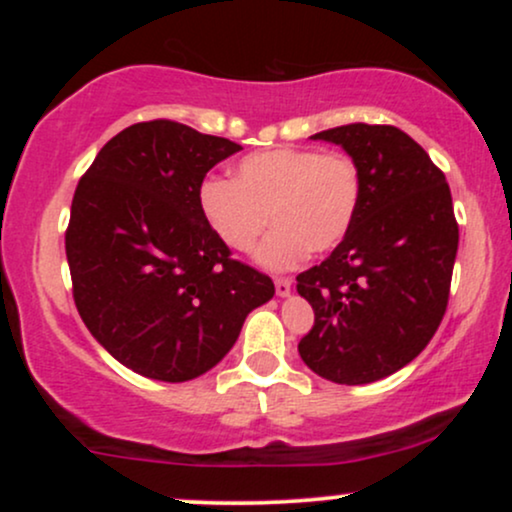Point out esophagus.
<instances>
[{
	"label": "esophagus",
	"instance_id": "obj_1",
	"mask_svg": "<svg viewBox=\"0 0 512 512\" xmlns=\"http://www.w3.org/2000/svg\"><path fill=\"white\" fill-rule=\"evenodd\" d=\"M274 286H276V296L286 298L291 293V289H293V281L286 279V276H279V279L274 281Z\"/></svg>",
	"mask_w": 512,
	"mask_h": 512
}]
</instances>
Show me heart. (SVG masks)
I'll use <instances>...</instances> for the list:
<instances>
[{"mask_svg":"<svg viewBox=\"0 0 512 512\" xmlns=\"http://www.w3.org/2000/svg\"><path fill=\"white\" fill-rule=\"evenodd\" d=\"M363 180L351 156L315 149H269L240 158L233 180L211 178L199 211L216 238L236 252L257 250L267 269H291L308 252L327 255L344 243L361 207Z\"/></svg>","mask_w":512,"mask_h":512,"instance_id":"1","label":"heart"}]
</instances>
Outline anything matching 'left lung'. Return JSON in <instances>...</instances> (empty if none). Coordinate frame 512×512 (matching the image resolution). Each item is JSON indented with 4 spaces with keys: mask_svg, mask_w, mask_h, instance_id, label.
Returning a JSON list of instances; mask_svg holds the SVG:
<instances>
[{
    "mask_svg": "<svg viewBox=\"0 0 512 512\" xmlns=\"http://www.w3.org/2000/svg\"><path fill=\"white\" fill-rule=\"evenodd\" d=\"M339 144L361 170L351 233L325 262L298 274L315 325L298 344L313 373L366 385L414 361L448 308L460 228L443 170L392 125L313 134Z\"/></svg>",
    "mask_w": 512,
    "mask_h": 512,
    "instance_id": "1",
    "label": "left lung"
}]
</instances>
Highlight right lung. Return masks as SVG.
<instances>
[{"mask_svg":"<svg viewBox=\"0 0 512 512\" xmlns=\"http://www.w3.org/2000/svg\"><path fill=\"white\" fill-rule=\"evenodd\" d=\"M240 144L173 120L122 129L79 180L64 248L88 332L122 366L185 383L236 344L274 296L199 211L204 175Z\"/></svg>","mask_w":512,"mask_h":512,"instance_id":"1","label":"right lung"}]
</instances>
